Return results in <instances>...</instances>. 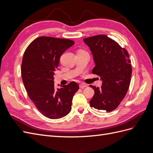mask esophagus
Listing matches in <instances>:
<instances>
[{
    "instance_id": "esophagus-1",
    "label": "esophagus",
    "mask_w": 153,
    "mask_h": 153,
    "mask_svg": "<svg viewBox=\"0 0 153 153\" xmlns=\"http://www.w3.org/2000/svg\"><path fill=\"white\" fill-rule=\"evenodd\" d=\"M80 88H82V89H84V88H85V87H87V84H84V83H82V84H80Z\"/></svg>"
}]
</instances>
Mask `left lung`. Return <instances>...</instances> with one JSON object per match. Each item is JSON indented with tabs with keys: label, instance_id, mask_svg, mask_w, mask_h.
<instances>
[{
	"label": "left lung",
	"instance_id": "left-lung-1",
	"mask_svg": "<svg viewBox=\"0 0 153 153\" xmlns=\"http://www.w3.org/2000/svg\"><path fill=\"white\" fill-rule=\"evenodd\" d=\"M93 56L95 67L92 73L100 76L101 87L90 85L94 95L90 105L111 112L126 96L131 76V61L127 50L107 36L98 35L84 39Z\"/></svg>",
	"mask_w": 153,
	"mask_h": 153
}]
</instances>
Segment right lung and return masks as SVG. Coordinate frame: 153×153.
Returning a JSON list of instances; mask_svg holds the SVG:
<instances>
[{
    "instance_id": "obj_1",
    "label": "right lung",
    "mask_w": 153,
    "mask_h": 153,
    "mask_svg": "<svg viewBox=\"0 0 153 153\" xmlns=\"http://www.w3.org/2000/svg\"><path fill=\"white\" fill-rule=\"evenodd\" d=\"M74 44L68 39L39 37L29 45L23 57L21 72L25 90L36 107L49 119L62 118L70 112L73 97L79 89L75 82L60 89L54 87V72L60 57Z\"/></svg>"
}]
</instances>
